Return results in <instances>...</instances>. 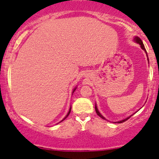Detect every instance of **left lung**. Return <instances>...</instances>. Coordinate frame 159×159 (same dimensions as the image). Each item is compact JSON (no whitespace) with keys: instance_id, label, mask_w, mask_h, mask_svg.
<instances>
[{"instance_id":"left-lung-1","label":"left lung","mask_w":159,"mask_h":159,"mask_svg":"<svg viewBox=\"0 0 159 159\" xmlns=\"http://www.w3.org/2000/svg\"><path fill=\"white\" fill-rule=\"evenodd\" d=\"M134 40H135V41L137 42V43H139V44L140 45V47H141V48H142V49H143V50L145 51L146 52H147V51H146V49H145V47H144V45L143 44V42H142V40L140 39L139 37H138V36H137V37L134 38ZM95 109H96V114H97V115H98V116H99L100 117L102 118V119L105 120V118L104 117V116H102V115L101 114H100L99 112H98V109H97V107H96V105H95ZM130 117H131V116H129V117L126 118V119H124V120H121V121H119V122H116V123H124V122L126 121V120H127L128 119H129V118H130Z\"/></svg>"}]
</instances>
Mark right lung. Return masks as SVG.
Masks as SVG:
<instances>
[{"mask_svg": "<svg viewBox=\"0 0 159 159\" xmlns=\"http://www.w3.org/2000/svg\"><path fill=\"white\" fill-rule=\"evenodd\" d=\"M75 90H75H73V92H74V91ZM70 112H71V107H70V109H69V112H68V114H67V115H66V116H65V118H64V119H63V120H62V121H63V120H64L65 119H66V118L67 117V116H69V114H70Z\"/></svg>", "mask_w": 159, "mask_h": 159, "instance_id": "add662e5", "label": "right lung"}]
</instances>
